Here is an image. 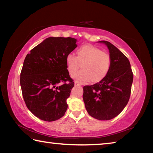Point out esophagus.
I'll list each match as a JSON object with an SVG mask.
<instances>
[{
    "instance_id": "obj_1",
    "label": "esophagus",
    "mask_w": 153,
    "mask_h": 153,
    "mask_svg": "<svg viewBox=\"0 0 153 153\" xmlns=\"http://www.w3.org/2000/svg\"><path fill=\"white\" fill-rule=\"evenodd\" d=\"M74 84H75V86H81V84H79L78 82H77V81L75 82Z\"/></svg>"
}]
</instances>
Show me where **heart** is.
Here are the masks:
<instances>
[{
  "instance_id": "heart-1",
  "label": "heart",
  "mask_w": 153,
  "mask_h": 153,
  "mask_svg": "<svg viewBox=\"0 0 153 153\" xmlns=\"http://www.w3.org/2000/svg\"><path fill=\"white\" fill-rule=\"evenodd\" d=\"M65 62L71 76L81 66L82 70L74 76L81 83H86L90 79L93 83L102 81L108 76L111 65V57L108 53L91 44L77 48L76 56L72 54H67Z\"/></svg>"
}]
</instances>
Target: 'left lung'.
Returning a JSON list of instances; mask_svg holds the SVG:
<instances>
[{
	"instance_id": "left-lung-1",
	"label": "left lung",
	"mask_w": 153,
	"mask_h": 153,
	"mask_svg": "<svg viewBox=\"0 0 153 153\" xmlns=\"http://www.w3.org/2000/svg\"><path fill=\"white\" fill-rule=\"evenodd\" d=\"M111 65L108 76L102 81L84 86L83 99L87 111L92 117L100 120L115 118L123 110L129 100L133 79L127 57L106 41Z\"/></svg>"
}]
</instances>
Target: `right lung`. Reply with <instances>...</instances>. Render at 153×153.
Here are the masks:
<instances>
[{
  "label": "right lung",
  "mask_w": 153,
  "mask_h": 153,
  "mask_svg": "<svg viewBox=\"0 0 153 153\" xmlns=\"http://www.w3.org/2000/svg\"><path fill=\"white\" fill-rule=\"evenodd\" d=\"M71 37H49L26 55L20 85L26 107L41 120L52 122L65 115L74 86L65 59L77 47Z\"/></svg>",
  "instance_id": "right-lung-1"
}]
</instances>
